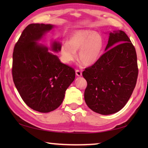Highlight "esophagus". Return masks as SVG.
<instances>
[{
    "label": "esophagus",
    "mask_w": 148,
    "mask_h": 148,
    "mask_svg": "<svg viewBox=\"0 0 148 148\" xmlns=\"http://www.w3.org/2000/svg\"><path fill=\"white\" fill-rule=\"evenodd\" d=\"M76 75L77 76H79V77L82 76V72L79 71V70H76Z\"/></svg>",
    "instance_id": "34e87169"
}]
</instances>
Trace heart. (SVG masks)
<instances>
[{
  "mask_svg": "<svg viewBox=\"0 0 148 148\" xmlns=\"http://www.w3.org/2000/svg\"><path fill=\"white\" fill-rule=\"evenodd\" d=\"M104 42L99 32L90 30H77L69 36L67 43L62 44L60 49L61 59L66 64L79 59L86 66L96 63L101 58L104 49Z\"/></svg>",
  "mask_w": 148,
  "mask_h": 148,
  "instance_id": "obj_1",
  "label": "heart"
}]
</instances>
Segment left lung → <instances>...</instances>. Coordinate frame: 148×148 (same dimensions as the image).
Wrapping results in <instances>:
<instances>
[{"instance_id": "1", "label": "left lung", "mask_w": 148, "mask_h": 148, "mask_svg": "<svg viewBox=\"0 0 148 148\" xmlns=\"http://www.w3.org/2000/svg\"><path fill=\"white\" fill-rule=\"evenodd\" d=\"M138 74L136 50L128 36L120 30L110 32L105 53L82 73L87 106L102 115L119 112L133 92Z\"/></svg>"}]
</instances>
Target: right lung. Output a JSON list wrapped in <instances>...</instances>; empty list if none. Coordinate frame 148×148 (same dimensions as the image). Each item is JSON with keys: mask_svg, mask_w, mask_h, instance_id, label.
Wrapping results in <instances>:
<instances>
[{"mask_svg": "<svg viewBox=\"0 0 148 148\" xmlns=\"http://www.w3.org/2000/svg\"><path fill=\"white\" fill-rule=\"evenodd\" d=\"M51 24H30L15 45L12 76L20 96L35 111L47 113L62 104L65 91L75 78L74 70L39 41L54 28ZM61 44L53 41L51 51L59 52Z\"/></svg>", "mask_w": 148, "mask_h": 148, "instance_id": "1", "label": "right lung"}]
</instances>
